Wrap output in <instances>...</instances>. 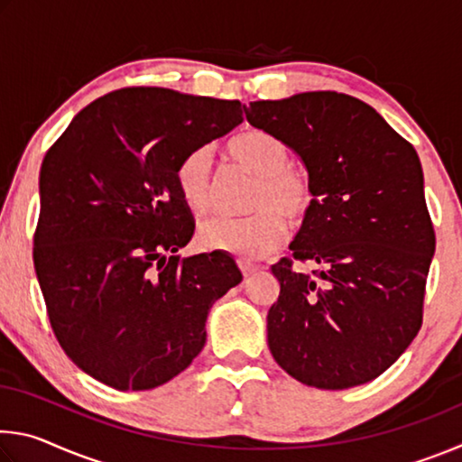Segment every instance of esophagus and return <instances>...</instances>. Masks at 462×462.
<instances>
[{"instance_id":"1","label":"esophagus","mask_w":462,"mask_h":462,"mask_svg":"<svg viewBox=\"0 0 462 462\" xmlns=\"http://www.w3.org/2000/svg\"><path fill=\"white\" fill-rule=\"evenodd\" d=\"M238 267H240L242 275H245V277H250L256 269H259L254 263H250V261H246V259H240V261H238Z\"/></svg>"}]
</instances>
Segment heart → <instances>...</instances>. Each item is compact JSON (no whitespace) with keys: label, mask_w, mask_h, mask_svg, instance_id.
Listing matches in <instances>:
<instances>
[{"label":"heart","mask_w":462,"mask_h":462,"mask_svg":"<svg viewBox=\"0 0 462 462\" xmlns=\"http://www.w3.org/2000/svg\"><path fill=\"white\" fill-rule=\"evenodd\" d=\"M232 159L256 175L250 187L248 208L242 216L216 214L198 226L201 248L224 250L245 259L271 253L287 234V218L300 222L316 203V193L306 173L295 169L291 151L283 140L263 130H250L234 138ZM175 183L187 206L203 212L214 203L212 151L199 146L179 161Z\"/></svg>","instance_id":"heart-1"}]
</instances>
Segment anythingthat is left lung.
I'll use <instances>...</instances> for the list:
<instances>
[{"label": "left lung", "instance_id": "left-lung-1", "mask_svg": "<svg viewBox=\"0 0 462 462\" xmlns=\"http://www.w3.org/2000/svg\"><path fill=\"white\" fill-rule=\"evenodd\" d=\"M246 120L301 156L316 203L271 267V355L293 379L348 389L387 371L421 328L436 236L416 148L346 93L250 101ZM316 262L303 273L294 261Z\"/></svg>", "mask_w": 462, "mask_h": 462}]
</instances>
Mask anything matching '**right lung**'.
Here are the masks:
<instances>
[{
  "label": "right lung",
  "instance_id": "1",
  "mask_svg": "<svg viewBox=\"0 0 462 462\" xmlns=\"http://www.w3.org/2000/svg\"><path fill=\"white\" fill-rule=\"evenodd\" d=\"M238 99L126 88L91 101L46 152L34 269L67 356L106 385L144 391L206 344L216 300L242 273L228 254H175L195 222L179 161L242 122Z\"/></svg>",
  "mask_w": 462,
  "mask_h": 462
}]
</instances>
